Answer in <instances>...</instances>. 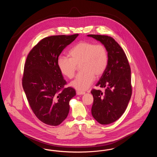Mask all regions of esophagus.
<instances>
[{"instance_id":"obj_1","label":"esophagus","mask_w":157,"mask_h":157,"mask_svg":"<svg viewBox=\"0 0 157 157\" xmlns=\"http://www.w3.org/2000/svg\"><path fill=\"white\" fill-rule=\"evenodd\" d=\"M85 94V92H81V91H76V95H84Z\"/></svg>"}]
</instances>
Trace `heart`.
<instances>
[{"label": "heart", "mask_w": 157, "mask_h": 157, "mask_svg": "<svg viewBox=\"0 0 157 157\" xmlns=\"http://www.w3.org/2000/svg\"><path fill=\"white\" fill-rule=\"evenodd\" d=\"M70 58L61 56L57 60L60 72L68 79L75 75L77 66L81 72L71 83L76 90L88 89L94 81L95 76L99 78L104 73L108 62L106 48L102 44H95L90 41H82L74 46L69 51Z\"/></svg>", "instance_id": "heart-1"}]
</instances>
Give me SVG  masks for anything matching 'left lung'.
<instances>
[{"instance_id": "1", "label": "left lung", "mask_w": 157, "mask_h": 157, "mask_svg": "<svg viewBox=\"0 0 157 157\" xmlns=\"http://www.w3.org/2000/svg\"><path fill=\"white\" fill-rule=\"evenodd\" d=\"M87 36L99 41L108 52L107 67L96 85L104 88V92L91 90L94 97L92 115L99 124L108 125L120 118L131 99V68L125 53L112 37L99 35Z\"/></svg>"}]
</instances>
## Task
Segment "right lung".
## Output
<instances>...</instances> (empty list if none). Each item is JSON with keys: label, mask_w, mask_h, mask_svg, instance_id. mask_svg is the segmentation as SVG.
I'll use <instances>...</instances> for the list:
<instances>
[{"label": "right lung", "mask_w": 157, "mask_h": 157, "mask_svg": "<svg viewBox=\"0 0 157 157\" xmlns=\"http://www.w3.org/2000/svg\"><path fill=\"white\" fill-rule=\"evenodd\" d=\"M78 34L56 35L42 39L28 55L24 67L22 86L30 108L37 118L47 125L57 126L67 117L69 101L76 95L58 67L62 51Z\"/></svg>", "instance_id": "obj_1"}]
</instances>
